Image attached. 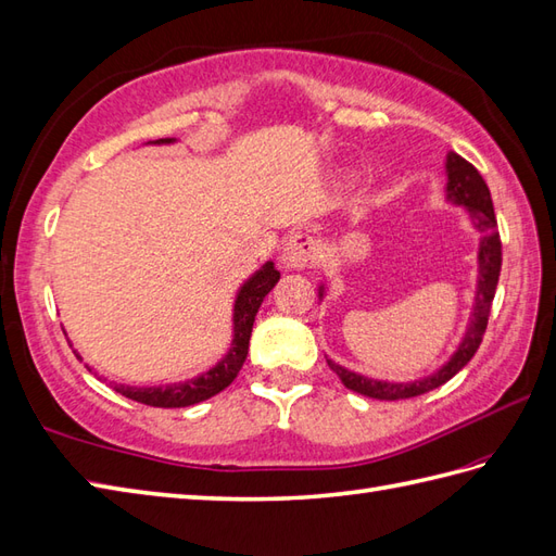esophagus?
I'll list each match as a JSON object with an SVG mask.
<instances>
[{
  "mask_svg": "<svg viewBox=\"0 0 556 556\" xmlns=\"http://www.w3.org/2000/svg\"><path fill=\"white\" fill-rule=\"evenodd\" d=\"M316 252H318L316 238H311L306 233H294L286 242V248H282V264H286V268L311 266L316 260Z\"/></svg>",
  "mask_w": 556,
  "mask_h": 556,
  "instance_id": "obj_1",
  "label": "esophagus"
}]
</instances>
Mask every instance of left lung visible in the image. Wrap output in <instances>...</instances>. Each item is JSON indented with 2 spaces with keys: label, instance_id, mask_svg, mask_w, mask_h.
Masks as SVG:
<instances>
[{
  "label": "left lung",
  "instance_id": "left-lung-1",
  "mask_svg": "<svg viewBox=\"0 0 556 556\" xmlns=\"http://www.w3.org/2000/svg\"><path fill=\"white\" fill-rule=\"evenodd\" d=\"M445 169H448V200L455 202V205H465L471 216V224L483 233V240L479 245V290H477V296H473V314L469 320V328L453 354V358L434 375L425 377V380L399 382V384L377 382L328 361L330 370L337 372L342 384L351 391H356V394H363L368 399H380V401H399V399H413L419 394H427V391L445 384L451 377H455L459 370H463L465 365L473 358V354H477V349L483 340L485 325H489V316H491L495 288H497V278H500V266H503V242H500V233H497V219H495L491 191L489 186H485L479 169L455 153L448 155Z\"/></svg>",
  "mask_w": 556,
  "mask_h": 556
}]
</instances>
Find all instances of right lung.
Wrapping results in <instances>:
<instances>
[{
  "label": "right lung",
  "instance_id": "obj_1",
  "mask_svg": "<svg viewBox=\"0 0 556 556\" xmlns=\"http://www.w3.org/2000/svg\"><path fill=\"white\" fill-rule=\"evenodd\" d=\"M169 141V139H165ZM280 280V274L276 270L274 262H266L256 274L240 288L236 308H233V344L228 349V354L214 365L212 370L205 375L195 377V380L169 384V387H125L115 384V391L122 396L131 401H139L146 405H155V408H186V405H193L200 401H207L214 394H219L222 389L231 384L242 363L248 358V346H250V334L254 316L260 311L264 296L274 290L276 282Z\"/></svg>",
  "mask_w": 556,
  "mask_h": 556
}]
</instances>
